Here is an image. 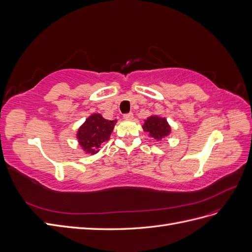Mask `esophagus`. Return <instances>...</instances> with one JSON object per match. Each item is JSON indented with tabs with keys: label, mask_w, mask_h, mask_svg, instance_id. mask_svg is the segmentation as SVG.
<instances>
[{
	"label": "esophagus",
	"mask_w": 252,
	"mask_h": 252,
	"mask_svg": "<svg viewBox=\"0 0 252 252\" xmlns=\"http://www.w3.org/2000/svg\"><path fill=\"white\" fill-rule=\"evenodd\" d=\"M124 119H125V120H128V121H130V120L133 119V114H132L131 112L126 113V114H124Z\"/></svg>",
	"instance_id": "1"
}]
</instances>
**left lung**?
<instances>
[{
	"instance_id": "8db88e82",
	"label": "left lung",
	"mask_w": 252,
	"mask_h": 252,
	"mask_svg": "<svg viewBox=\"0 0 252 252\" xmlns=\"http://www.w3.org/2000/svg\"><path fill=\"white\" fill-rule=\"evenodd\" d=\"M143 130L157 141L165 139L171 133V127L165 118L154 114L144 121Z\"/></svg>"
}]
</instances>
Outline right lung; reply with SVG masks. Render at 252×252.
I'll return each mask as SVG.
<instances>
[{
	"label": "right lung",
	"mask_w": 252,
	"mask_h": 252,
	"mask_svg": "<svg viewBox=\"0 0 252 252\" xmlns=\"http://www.w3.org/2000/svg\"><path fill=\"white\" fill-rule=\"evenodd\" d=\"M116 123L117 120H106L100 113L89 116L77 132V139L82 149L89 155L97 154L101 145L109 140Z\"/></svg>",
	"instance_id": "add662e5"
}]
</instances>
